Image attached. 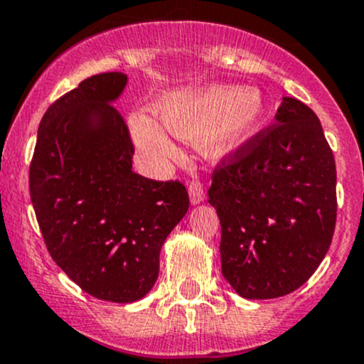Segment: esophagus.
Here are the masks:
<instances>
[{"mask_svg": "<svg viewBox=\"0 0 364 364\" xmlns=\"http://www.w3.org/2000/svg\"><path fill=\"white\" fill-rule=\"evenodd\" d=\"M188 195H190V202H192L193 205H198L204 202V190H202L200 183H190Z\"/></svg>", "mask_w": 364, "mask_h": 364, "instance_id": "obj_1", "label": "esophagus"}]
</instances>
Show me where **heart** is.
<instances>
[{"mask_svg":"<svg viewBox=\"0 0 364 364\" xmlns=\"http://www.w3.org/2000/svg\"><path fill=\"white\" fill-rule=\"evenodd\" d=\"M155 118L136 113L131 134L137 150L155 169H164L179 155L171 136L192 139L204 131V146L214 156H225L246 146L262 129L265 102L255 87H209L169 95Z\"/></svg>","mask_w":364,"mask_h":364,"instance_id":"obj_1","label":"heart"}]
</instances>
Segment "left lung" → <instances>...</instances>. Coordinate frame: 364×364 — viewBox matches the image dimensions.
<instances>
[{"mask_svg": "<svg viewBox=\"0 0 364 364\" xmlns=\"http://www.w3.org/2000/svg\"><path fill=\"white\" fill-rule=\"evenodd\" d=\"M336 169L319 118L282 97L275 124L214 171L209 204L221 223V272L237 294L293 293L330 250Z\"/></svg>", "mask_w": 364, "mask_h": 364, "instance_id": "obj_1", "label": "left lung"}]
</instances>
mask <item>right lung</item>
I'll return each mask as SVG.
<instances>
[{
	"instance_id": "add662e5",
	"label": "right lung",
	"mask_w": 364,
	"mask_h": 364,
	"mask_svg": "<svg viewBox=\"0 0 364 364\" xmlns=\"http://www.w3.org/2000/svg\"><path fill=\"white\" fill-rule=\"evenodd\" d=\"M124 73L83 80L38 129L29 192L53 262L85 293L132 304L151 291L160 250L188 211L181 183L132 171L134 148L114 109Z\"/></svg>"
}]
</instances>
